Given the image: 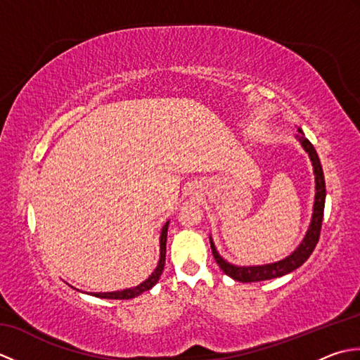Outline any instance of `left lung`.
Wrapping results in <instances>:
<instances>
[{
	"instance_id": "1",
	"label": "left lung",
	"mask_w": 360,
	"mask_h": 360,
	"mask_svg": "<svg viewBox=\"0 0 360 360\" xmlns=\"http://www.w3.org/2000/svg\"><path fill=\"white\" fill-rule=\"evenodd\" d=\"M298 141L303 145V148L307 150L312 160V167H314V174H316V201H314V212H312V219L307 235L302 241L300 246L297 248L295 252H292L288 258L281 259V262L272 263V264H264V266H233L231 263L224 262L223 258L219 257L213 243L210 241V248H212V254L215 257V262L221 267L229 277L236 280V281H243V283H252V281H263V280H271V278H277L281 277V275H286L289 272L295 271L297 267H300L309 255L312 254V250L316 249L319 238H320V231H322V219H323V209H325V196H326V190H325V178H323V170H322V164H320V159L317 156L316 148L312 147V143L304 137L302 129H298Z\"/></svg>"
}]
</instances>
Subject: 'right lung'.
I'll list each match as a JSON object with an SVG mask.
<instances>
[{
  "label": "right lung",
  "mask_w": 360,
  "mask_h": 360,
  "mask_svg": "<svg viewBox=\"0 0 360 360\" xmlns=\"http://www.w3.org/2000/svg\"><path fill=\"white\" fill-rule=\"evenodd\" d=\"M167 231H168V223H165V226L162 227V232H160V258L158 267L155 269L150 277L145 280L143 283H141L139 286H136L133 289H124V290H117V292H96L91 295L101 297V298H111V300H128V298H134L137 295H141L145 290L151 289L153 286L156 285L158 280L160 278V274L164 271V264H165V250H167Z\"/></svg>",
  "instance_id": "obj_1"
}]
</instances>
